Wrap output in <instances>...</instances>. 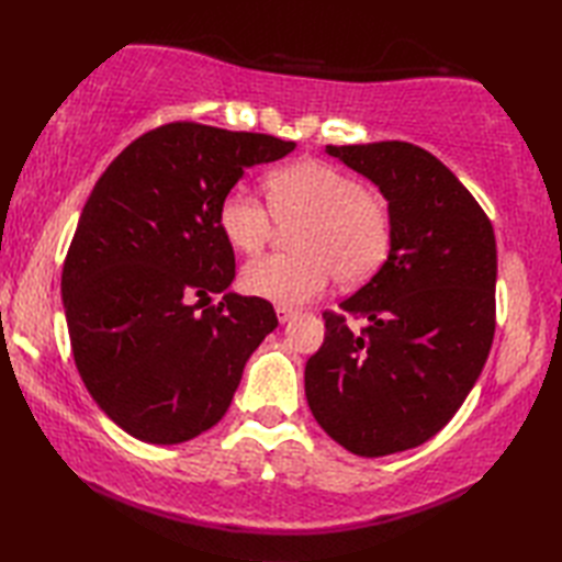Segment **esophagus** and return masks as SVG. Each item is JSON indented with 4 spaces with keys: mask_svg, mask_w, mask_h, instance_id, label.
<instances>
[{
    "mask_svg": "<svg viewBox=\"0 0 562 562\" xmlns=\"http://www.w3.org/2000/svg\"><path fill=\"white\" fill-rule=\"evenodd\" d=\"M274 314H278V321L280 324H288L290 318H294L296 316V308H292V306H274Z\"/></svg>",
    "mask_w": 562,
    "mask_h": 562,
    "instance_id": "34e87169",
    "label": "esophagus"
}]
</instances>
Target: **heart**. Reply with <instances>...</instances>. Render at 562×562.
Here are the masks:
<instances>
[{
    "label": "heart",
    "mask_w": 562,
    "mask_h": 562,
    "mask_svg": "<svg viewBox=\"0 0 562 562\" xmlns=\"http://www.w3.org/2000/svg\"><path fill=\"white\" fill-rule=\"evenodd\" d=\"M268 204L246 188L220 202L222 236L238 254H258L274 229L296 226L290 256L250 260L241 272L244 290L280 306L312 302L336 278L342 288L367 282L384 266L393 226L384 200L338 166L306 159L272 171Z\"/></svg>",
    "instance_id": "heart-1"
}]
</instances>
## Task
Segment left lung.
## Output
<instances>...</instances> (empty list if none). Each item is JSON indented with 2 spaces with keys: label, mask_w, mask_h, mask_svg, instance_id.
<instances>
[{
  "label": "left lung",
  "mask_w": 562,
  "mask_h": 562,
  "mask_svg": "<svg viewBox=\"0 0 562 562\" xmlns=\"http://www.w3.org/2000/svg\"><path fill=\"white\" fill-rule=\"evenodd\" d=\"M389 202L384 266L340 308L306 362L316 423L357 457L420 447L479 381L495 336L497 246L487 214L445 164L411 142L326 147Z\"/></svg>",
  "instance_id": "1"
}]
</instances>
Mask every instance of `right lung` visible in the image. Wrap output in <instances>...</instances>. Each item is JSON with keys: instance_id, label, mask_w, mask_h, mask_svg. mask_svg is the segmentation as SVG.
Wrapping results in <instances>:
<instances>
[{"instance_id": "obj_1", "label": "right lung", "mask_w": 562, "mask_h": 562, "mask_svg": "<svg viewBox=\"0 0 562 562\" xmlns=\"http://www.w3.org/2000/svg\"><path fill=\"white\" fill-rule=\"evenodd\" d=\"M294 147L171 123L127 145L93 186L63 302L83 386L127 435L181 445L217 425L248 357L278 328L272 304L229 292L234 248L217 212L246 169Z\"/></svg>"}]
</instances>
